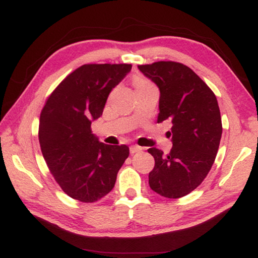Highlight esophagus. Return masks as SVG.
I'll list each match as a JSON object with an SVG mask.
<instances>
[{
    "label": "esophagus",
    "instance_id": "1",
    "mask_svg": "<svg viewBox=\"0 0 258 258\" xmlns=\"http://www.w3.org/2000/svg\"><path fill=\"white\" fill-rule=\"evenodd\" d=\"M143 148L140 147V146H132L130 147V154H136V153H140V151H142Z\"/></svg>",
    "mask_w": 258,
    "mask_h": 258
}]
</instances>
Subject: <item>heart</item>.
Listing matches in <instances>:
<instances>
[{"label": "heart", "instance_id": "obj_1", "mask_svg": "<svg viewBox=\"0 0 258 258\" xmlns=\"http://www.w3.org/2000/svg\"><path fill=\"white\" fill-rule=\"evenodd\" d=\"M134 83H135L137 89H140V88L146 87V86H148V84H150L147 80H144L143 77H135V80H134Z\"/></svg>", "mask_w": 258, "mask_h": 258}]
</instances>
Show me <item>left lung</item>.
<instances>
[{
  "mask_svg": "<svg viewBox=\"0 0 258 258\" xmlns=\"http://www.w3.org/2000/svg\"><path fill=\"white\" fill-rule=\"evenodd\" d=\"M160 89L157 122H171L172 148H157L149 174L151 190L167 199H179L199 186L214 164L222 136L217 98L209 87L182 63L171 61L139 66Z\"/></svg>",
  "mask_w": 258,
  "mask_h": 258,
  "instance_id": "left-lung-1",
  "label": "left lung"
}]
</instances>
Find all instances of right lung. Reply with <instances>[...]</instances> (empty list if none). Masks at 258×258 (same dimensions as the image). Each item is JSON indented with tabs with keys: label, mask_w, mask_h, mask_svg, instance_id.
<instances>
[{
	"label": "right lung",
	"mask_w": 258,
	"mask_h": 258,
	"mask_svg": "<svg viewBox=\"0 0 258 258\" xmlns=\"http://www.w3.org/2000/svg\"><path fill=\"white\" fill-rule=\"evenodd\" d=\"M132 64H84L59 83L40 116L38 140L49 170L74 200L93 203L114 188L129 148L100 142L91 122Z\"/></svg>",
	"instance_id": "right-lung-1"
}]
</instances>
